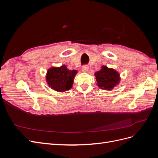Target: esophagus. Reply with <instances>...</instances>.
Listing matches in <instances>:
<instances>
[{"mask_svg": "<svg viewBox=\"0 0 158 158\" xmlns=\"http://www.w3.org/2000/svg\"><path fill=\"white\" fill-rule=\"evenodd\" d=\"M82 70L84 72H87L88 70L89 67H88V65H84V66H82Z\"/></svg>", "mask_w": 158, "mask_h": 158, "instance_id": "1", "label": "esophagus"}]
</instances>
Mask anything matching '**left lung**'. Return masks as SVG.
I'll use <instances>...</instances> for the list:
<instances>
[{
	"instance_id": "8db88e82",
	"label": "left lung",
	"mask_w": 158,
	"mask_h": 158,
	"mask_svg": "<svg viewBox=\"0 0 158 158\" xmlns=\"http://www.w3.org/2000/svg\"><path fill=\"white\" fill-rule=\"evenodd\" d=\"M98 86L104 89H112L118 84L120 78L117 71L103 66L102 69L95 73Z\"/></svg>"
}]
</instances>
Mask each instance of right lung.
<instances>
[{"label": "right lung", "instance_id": "right-lung-1", "mask_svg": "<svg viewBox=\"0 0 158 158\" xmlns=\"http://www.w3.org/2000/svg\"><path fill=\"white\" fill-rule=\"evenodd\" d=\"M76 73L77 71L70 70L65 65L60 67H52L47 71L46 80L52 89L57 92H65L73 86L74 78Z\"/></svg>", "mask_w": 158, "mask_h": 158}]
</instances>
